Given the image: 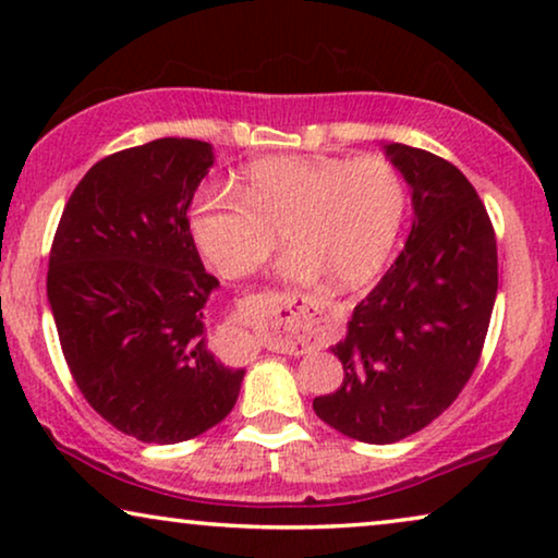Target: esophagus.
<instances>
[{
	"label": "esophagus",
	"instance_id": "esophagus-1",
	"mask_svg": "<svg viewBox=\"0 0 558 558\" xmlns=\"http://www.w3.org/2000/svg\"><path fill=\"white\" fill-rule=\"evenodd\" d=\"M289 319L296 323V327L307 332H317L319 330V319H323V310H319V302L312 300V296H300L294 302V307H289Z\"/></svg>",
	"mask_w": 558,
	"mask_h": 558
}]
</instances>
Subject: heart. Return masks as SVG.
Segmentation results:
<instances>
[{
	"label": "heart",
	"mask_w": 558,
	"mask_h": 558,
	"mask_svg": "<svg viewBox=\"0 0 558 558\" xmlns=\"http://www.w3.org/2000/svg\"><path fill=\"white\" fill-rule=\"evenodd\" d=\"M407 185L378 157H266L248 165L239 193L203 185L190 203V233L220 277L258 269L281 231L292 243L281 271L294 279L327 274L335 287L376 277L399 239Z\"/></svg>",
	"instance_id": "heart-1"
}]
</instances>
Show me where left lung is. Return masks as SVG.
Segmentation results:
<instances>
[{
	"mask_svg": "<svg viewBox=\"0 0 558 558\" xmlns=\"http://www.w3.org/2000/svg\"><path fill=\"white\" fill-rule=\"evenodd\" d=\"M411 185L407 246L357 304L340 357L342 386L312 401L332 429L391 445L452 407L483 355L498 294V246L477 190L452 162L388 144Z\"/></svg>",
	"mask_w": 558,
	"mask_h": 558,
	"instance_id": "1",
	"label": "left lung"
}]
</instances>
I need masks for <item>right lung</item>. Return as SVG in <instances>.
Here are the masks:
<instances>
[{
    "label": "right lung",
    "instance_id": "1",
    "mask_svg": "<svg viewBox=\"0 0 558 558\" xmlns=\"http://www.w3.org/2000/svg\"><path fill=\"white\" fill-rule=\"evenodd\" d=\"M213 165L201 140L165 136L104 157L75 185L48 266L71 376L113 429L174 445L231 414L243 371L205 342V271L187 208Z\"/></svg>",
    "mask_w": 558,
    "mask_h": 558
}]
</instances>
